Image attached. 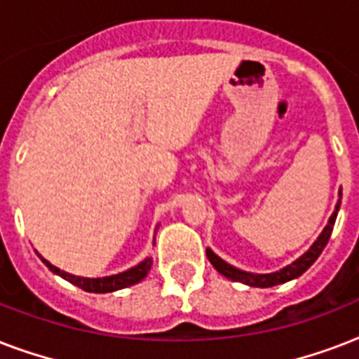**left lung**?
Returning <instances> with one entry per match:
<instances>
[{"label": "left lung", "mask_w": 359, "mask_h": 359, "mask_svg": "<svg viewBox=\"0 0 359 359\" xmlns=\"http://www.w3.org/2000/svg\"><path fill=\"white\" fill-rule=\"evenodd\" d=\"M343 191L339 190V197ZM339 207H341V199L337 201L335 205V210L334 214L330 216L328 219V225L324 227V231L318 235V238L313 242V245L309 250L300 257V259H296L292 264L289 266L281 268L279 272H272V273H250V272H242L238 268L231 266L224 259H219L212 250H207V257L208 261L212 262V266L218 270L222 276H225L227 279H233V281H240V283H245L250 285V287H273V285H279V283H285V281H290V279L298 278L302 273L306 272L307 268L311 266L313 262L317 261L318 255L323 253V250L326 248L328 244L330 236H332V231H334V225H335V218H337V212H339Z\"/></svg>", "instance_id": "left-lung-1"}]
</instances>
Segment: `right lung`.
Wrapping results in <instances>:
<instances>
[{
  "label": "right lung",
  "mask_w": 359,
  "mask_h": 359,
  "mask_svg": "<svg viewBox=\"0 0 359 359\" xmlns=\"http://www.w3.org/2000/svg\"><path fill=\"white\" fill-rule=\"evenodd\" d=\"M41 261L44 262V264H46L53 273H57V276H61V278L70 281V283L76 285V287L87 290V292H114V290L126 289V287H130V285L140 283L141 279L145 278L147 273H149L152 264L151 259L147 257L145 261H141L137 266L130 268V270H126V272L115 273V276H108V278H80V276H72V273L59 270L57 266H53L52 262H48L44 257H41Z\"/></svg>",
  "instance_id": "add662e5"
}]
</instances>
